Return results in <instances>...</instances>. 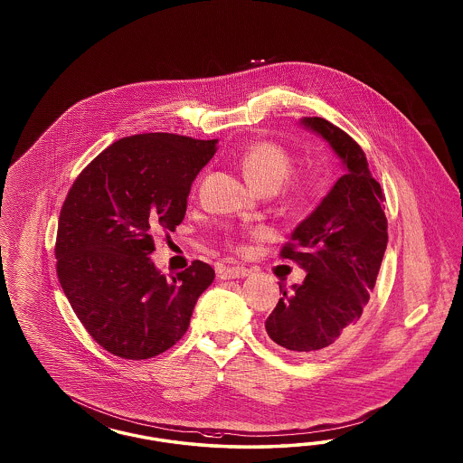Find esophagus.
I'll return each mask as SVG.
<instances>
[{"mask_svg":"<svg viewBox=\"0 0 463 463\" xmlns=\"http://www.w3.org/2000/svg\"><path fill=\"white\" fill-rule=\"evenodd\" d=\"M251 271L246 267H229L225 268L222 271V279L229 280V279H244L248 277Z\"/></svg>","mask_w":463,"mask_h":463,"instance_id":"34e87169","label":"esophagus"}]
</instances>
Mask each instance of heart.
Listing matches in <instances>:
<instances>
[{
  "label": "heart",
  "instance_id": "1",
  "mask_svg": "<svg viewBox=\"0 0 463 463\" xmlns=\"http://www.w3.org/2000/svg\"><path fill=\"white\" fill-rule=\"evenodd\" d=\"M239 166L256 190H277L292 169V156L279 142L252 140L239 156ZM307 192V183H292V195L302 198Z\"/></svg>",
  "mask_w": 463,
  "mask_h": 463
}]
</instances>
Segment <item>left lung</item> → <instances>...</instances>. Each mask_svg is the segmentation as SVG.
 I'll use <instances>...</instances> for the list:
<instances>
[{"label":"left lung","instance_id":"1","mask_svg":"<svg viewBox=\"0 0 463 463\" xmlns=\"http://www.w3.org/2000/svg\"><path fill=\"white\" fill-rule=\"evenodd\" d=\"M300 126L323 137L345 168L283 246L281 256L307 275L290 292L280 287L283 297L265 323L279 346L307 354L336 343L360 319L387 250V217L362 147L321 117H304Z\"/></svg>","mask_w":463,"mask_h":463}]
</instances>
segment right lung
I'll return each mask as SVG.
<instances>
[{
	"mask_svg": "<svg viewBox=\"0 0 463 463\" xmlns=\"http://www.w3.org/2000/svg\"><path fill=\"white\" fill-rule=\"evenodd\" d=\"M217 142L165 132L124 137L71 186L57 225V277L84 329L115 356L146 360L171 348L213 281L203 261L168 280L149 254L155 229L182 224Z\"/></svg>",
	"mask_w": 463,
	"mask_h": 463,
	"instance_id": "1",
	"label": "right lung"
}]
</instances>
